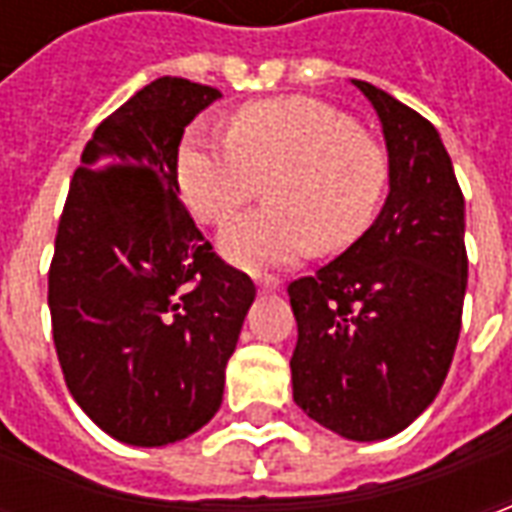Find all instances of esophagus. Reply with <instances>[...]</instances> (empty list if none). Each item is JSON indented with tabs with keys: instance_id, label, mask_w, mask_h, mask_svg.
Segmentation results:
<instances>
[{
	"instance_id": "esophagus-1",
	"label": "esophagus",
	"mask_w": 512,
	"mask_h": 512,
	"mask_svg": "<svg viewBox=\"0 0 512 512\" xmlns=\"http://www.w3.org/2000/svg\"><path fill=\"white\" fill-rule=\"evenodd\" d=\"M255 282L260 290H277L279 288V279L271 277V274H266V277H255Z\"/></svg>"
}]
</instances>
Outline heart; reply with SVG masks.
I'll use <instances>...</instances> for the list:
<instances>
[{"mask_svg": "<svg viewBox=\"0 0 512 512\" xmlns=\"http://www.w3.org/2000/svg\"><path fill=\"white\" fill-rule=\"evenodd\" d=\"M178 186L194 216L224 224L266 186L268 211L230 224L222 252L249 271L340 252L376 219L389 161L340 109L285 95L235 109L227 136L194 126L178 147Z\"/></svg>", "mask_w": 512, "mask_h": 512, "instance_id": "obj_1", "label": "heart"}]
</instances>
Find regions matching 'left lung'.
I'll return each mask as SVG.
<instances>
[{"instance_id":"obj_1","label":"left lung","mask_w":512,"mask_h":512,"mask_svg":"<svg viewBox=\"0 0 512 512\" xmlns=\"http://www.w3.org/2000/svg\"><path fill=\"white\" fill-rule=\"evenodd\" d=\"M389 197L343 255L288 285L299 323L293 400L354 441L389 439L433 403L452 365L466 296L463 191L439 131L373 84Z\"/></svg>"}]
</instances>
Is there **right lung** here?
<instances>
[{
    "mask_svg": "<svg viewBox=\"0 0 512 512\" xmlns=\"http://www.w3.org/2000/svg\"><path fill=\"white\" fill-rule=\"evenodd\" d=\"M216 87L161 76L93 131L49 268L54 348L73 400L109 436L161 447L222 406L255 285L178 197L183 131Z\"/></svg>",
    "mask_w": 512,
    "mask_h": 512,
    "instance_id": "obj_1",
    "label": "right lung"
}]
</instances>
